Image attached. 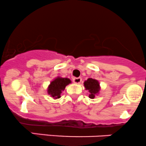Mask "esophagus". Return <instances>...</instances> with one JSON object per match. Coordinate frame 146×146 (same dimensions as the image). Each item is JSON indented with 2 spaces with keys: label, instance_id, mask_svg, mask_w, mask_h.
Wrapping results in <instances>:
<instances>
[{
  "label": "esophagus",
  "instance_id": "34e87169",
  "mask_svg": "<svg viewBox=\"0 0 146 146\" xmlns=\"http://www.w3.org/2000/svg\"><path fill=\"white\" fill-rule=\"evenodd\" d=\"M82 78L78 77V78H74L73 79V82L74 84H80L82 82Z\"/></svg>",
  "mask_w": 146,
  "mask_h": 146
}]
</instances>
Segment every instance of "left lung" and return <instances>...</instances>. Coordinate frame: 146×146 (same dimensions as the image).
Here are the masks:
<instances>
[{"mask_svg":"<svg viewBox=\"0 0 146 146\" xmlns=\"http://www.w3.org/2000/svg\"><path fill=\"white\" fill-rule=\"evenodd\" d=\"M84 84L86 90H88V92L90 93L88 97L91 99H94L96 95L98 94L100 89L98 81L92 79V78H88L86 81L84 82Z\"/></svg>","mask_w":146,"mask_h":146,"instance_id":"8db88e82","label":"left lung"}]
</instances>
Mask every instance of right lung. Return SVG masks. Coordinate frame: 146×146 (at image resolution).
<instances>
[{
    "instance_id": "right-lung-1",
    "label": "right lung",
    "mask_w": 146,
    "mask_h": 146,
    "mask_svg": "<svg viewBox=\"0 0 146 146\" xmlns=\"http://www.w3.org/2000/svg\"><path fill=\"white\" fill-rule=\"evenodd\" d=\"M70 83L71 80L68 78H62L58 76L50 82V85L48 87V94L54 99L60 98L62 91H64L66 86Z\"/></svg>"
}]
</instances>
